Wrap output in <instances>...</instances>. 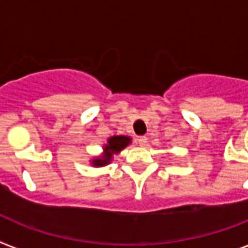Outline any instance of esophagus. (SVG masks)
<instances>
[{
	"mask_svg": "<svg viewBox=\"0 0 248 248\" xmlns=\"http://www.w3.org/2000/svg\"><path fill=\"white\" fill-rule=\"evenodd\" d=\"M147 143H148L147 136H139V138H138V144H139L140 147H145Z\"/></svg>",
	"mask_w": 248,
	"mask_h": 248,
	"instance_id": "34e87169",
	"label": "esophagus"
}]
</instances>
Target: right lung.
I'll return each mask as SVG.
<instances>
[{"instance_id":"add662e5","label":"right lung","mask_w":248,"mask_h":248,"mask_svg":"<svg viewBox=\"0 0 248 248\" xmlns=\"http://www.w3.org/2000/svg\"><path fill=\"white\" fill-rule=\"evenodd\" d=\"M128 143H130V138H127V136H113V138H110L108 140V145H105V155H103L101 159H95L93 165H108L110 162V159H112V155L122 151L124 147H127Z\"/></svg>"}]
</instances>
